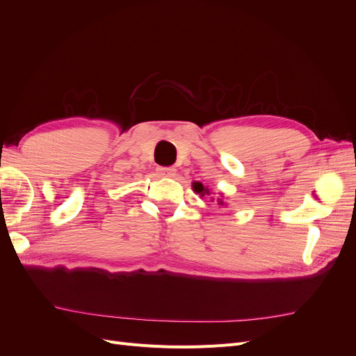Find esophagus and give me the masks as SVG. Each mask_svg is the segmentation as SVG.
Here are the masks:
<instances>
[{"mask_svg": "<svg viewBox=\"0 0 356 356\" xmlns=\"http://www.w3.org/2000/svg\"><path fill=\"white\" fill-rule=\"evenodd\" d=\"M157 172H159V175H161V177H172V175H175V168H170V166H168V168H159L157 169Z\"/></svg>", "mask_w": 356, "mask_h": 356, "instance_id": "34e87169", "label": "esophagus"}]
</instances>
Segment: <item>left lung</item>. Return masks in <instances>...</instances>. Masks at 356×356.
Returning a JSON list of instances; mask_svg holds the SVG:
<instances>
[{
    "mask_svg": "<svg viewBox=\"0 0 356 356\" xmlns=\"http://www.w3.org/2000/svg\"><path fill=\"white\" fill-rule=\"evenodd\" d=\"M193 190H195L196 193H199V195H200L202 197H203L204 195H207V196H211V191H209V188H204L202 182H193ZM212 200H213V199H212ZM217 203L220 204V207H224V202H222V199H217Z\"/></svg>",
    "mask_w": 356,
    "mask_h": 356,
    "instance_id": "1",
    "label": "left lung"
}]
</instances>
